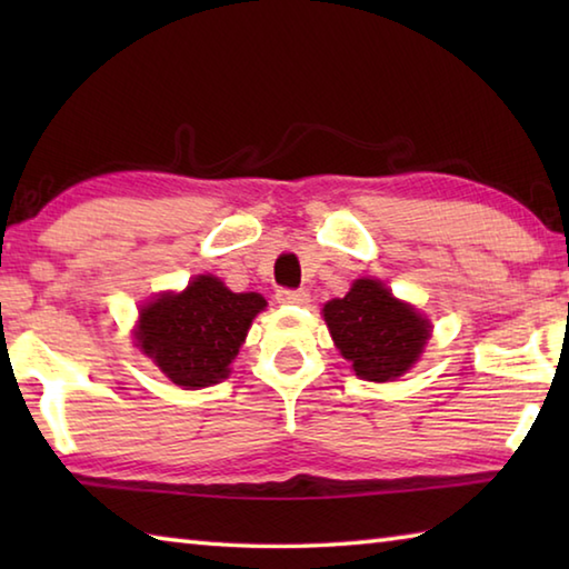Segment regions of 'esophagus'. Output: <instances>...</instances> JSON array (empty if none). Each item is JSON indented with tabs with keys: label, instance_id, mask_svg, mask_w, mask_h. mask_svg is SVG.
<instances>
[{
	"label": "esophagus",
	"instance_id": "34e87169",
	"mask_svg": "<svg viewBox=\"0 0 569 569\" xmlns=\"http://www.w3.org/2000/svg\"><path fill=\"white\" fill-rule=\"evenodd\" d=\"M276 301L281 306H303L308 303V293L301 288H278Z\"/></svg>",
	"mask_w": 569,
	"mask_h": 569
}]
</instances>
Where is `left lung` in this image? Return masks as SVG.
Returning <instances> with one entry per match:
<instances>
[{
  "label": "left lung",
  "mask_w": 569,
  "mask_h": 569,
  "mask_svg": "<svg viewBox=\"0 0 569 569\" xmlns=\"http://www.w3.org/2000/svg\"><path fill=\"white\" fill-rule=\"evenodd\" d=\"M323 319L343 359L366 381L401 377L419 359L431 331L427 319L371 278H359L343 298L326 303Z\"/></svg>",
  "instance_id": "1"
}]
</instances>
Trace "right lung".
<instances>
[{
    "instance_id": "1",
    "label": "right lung",
    "mask_w": 569,
    "mask_h": 569,
    "mask_svg": "<svg viewBox=\"0 0 569 569\" xmlns=\"http://www.w3.org/2000/svg\"><path fill=\"white\" fill-rule=\"evenodd\" d=\"M258 293H233L213 276H198L182 293H166L140 311L134 339L166 377L186 389L218 383L263 311Z\"/></svg>"
}]
</instances>
